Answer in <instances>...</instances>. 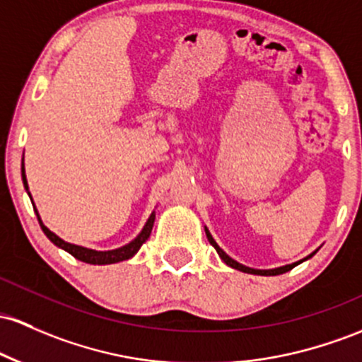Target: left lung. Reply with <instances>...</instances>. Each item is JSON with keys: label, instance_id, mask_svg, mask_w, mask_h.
Instances as JSON below:
<instances>
[{"label": "left lung", "instance_id": "8db88e82", "mask_svg": "<svg viewBox=\"0 0 362 362\" xmlns=\"http://www.w3.org/2000/svg\"><path fill=\"white\" fill-rule=\"evenodd\" d=\"M206 237H208V240H209V244L213 245L214 249H216V252L220 254V257L221 259L225 261L226 264L228 266H232V268H235V269H239V272H244V273H251V275H263V276H275V275H281V273H285V272H291V269L293 268V266H297L299 263H303V261H299V263H293V264H287V266H281V268H275V269H254V268H249V266H244V264H240V263H237L235 259H232V257L228 256V254H226L223 249H220V245L216 244V242H214V239L211 237V233L208 232V228H206ZM315 254V252H313ZM311 254V256H313ZM311 256H308L305 257V259H309V257Z\"/></svg>", "mask_w": 362, "mask_h": 362}]
</instances>
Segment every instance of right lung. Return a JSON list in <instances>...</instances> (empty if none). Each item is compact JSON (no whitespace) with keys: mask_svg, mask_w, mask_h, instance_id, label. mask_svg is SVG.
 Here are the masks:
<instances>
[{"mask_svg":"<svg viewBox=\"0 0 362 362\" xmlns=\"http://www.w3.org/2000/svg\"><path fill=\"white\" fill-rule=\"evenodd\" d=\"M22 180H23V185H25V189H29L27 187V178H25V172H23V165H22ZM37 220H39V225H41L42 232L46 233L47 239L53 242L54 245L62 247L63 251L70 252L71 256L77 257V259L84 261V263H89V264H113V263H120V261L130 259V257L141 249V245L149 239L151 230H153V225H154V213L151 214L148 223L144 225V228H142V232L139 233L136 239L130 242V244L123 245V247L113 249V251H94V249L82 247V245L69 244V242L62 240L58 235H54L47 226H45V223L41 221V218H39V213H37Z\"/></svg>","mask_w":362,"mask_h":362,"instance_id":"right-lung-1","label":"right lung"}]
</instances>
